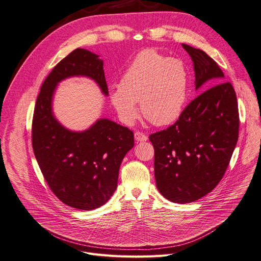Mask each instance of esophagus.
Returning a JSON list of instances; mask_svg holds the SVG:
<instances>
[{
  "instance_id": "34e87169",
  "label": "esophagus",
  "mask_w": 261,
  "mask_h": 261,
  "mask_svg": "<svg viewBox=\"0 0 261 261\" xmlns=\"http://www.w3.org/2000/svg\"><path fill=\"white\" fill-rule=\"evenodd\" d=\"M135 140L140 142V141H146L147 140V136L141 132H136L135 133Z\"/></svg>"
}]
</instances>
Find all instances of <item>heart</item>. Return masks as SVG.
Masks as SVG:
<instances>
[{"mask_svg": "<svg viewBox=\"0 0 261 261\" xmlns=\"http://www.w3.org/2000/svg\"><path fill=\"white\" fill-rule=\"evenodd\" d=\"M189 71L180 59L156 49L138 54L122 74L119 87L112 88L110 99L119 118L132 124L138 118L136 103L142 115L157 126L168 125L182 114L188 98Z\"/></svg>", "mask_w": 261, "mask_h": 261, "instance_id": "obj_1", "label": "heart"}]
</instances>
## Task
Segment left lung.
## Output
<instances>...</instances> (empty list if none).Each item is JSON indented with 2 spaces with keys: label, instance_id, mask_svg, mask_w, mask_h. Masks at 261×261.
<instances>
[{
  "label": "left lung",
  "instance_id": "left-lung-1",
  "mask_svg": "<svg viewBox=\"0 0 261 261\" xmlns=\"http://www.w3.org/2000/svg\"><path fill=\"white\" fill-rule=\"evenodd\" d=\"M191 56L196 89L216 84L197 96L166 129L151 134L155 178L170 201L189 203L216 188L225 174L239 133V113L233 85L203 50L182 44Z\"/></svg>",
  "mask_w": 261,
  "mask_h": 261
}]
</instances>
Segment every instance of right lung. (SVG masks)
I'll use <instances>...</instances> for the list:
<instances>
[{"instance_id":"add662e5","label":"right lung","mask_w":261,"mask_h":261,"mask_svg":"<svg viewBox=\"0 0 261 261\" xmlns=\"http://www.w3.org/2000/svg\"><path fill=\"white\" fill-rule=\"evenodd\" d=\"M73 75L91 78L104 95H109L103 61L86 49H74L54 67L41 86L32 140L51 192L63 203L88 211L106 203L116 191L121 162L134 146V134L107 119L98 120L81 133L61 125L53 115L54 91L60 81Z\"/></svg>"}]
</instances>
